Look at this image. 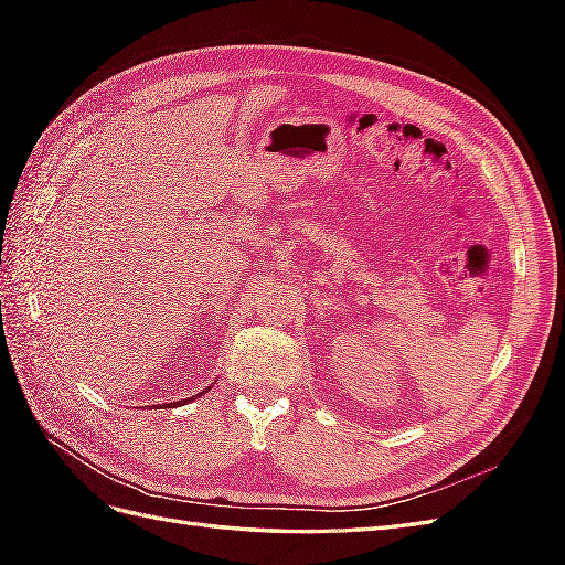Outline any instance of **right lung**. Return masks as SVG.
<instances>
[{
	"label": "right lung",
	"instance_id": "add662e5",
	"mask_svg": "<svg viewBox=\"0 0 565 565\" xmlns=\"http://www.w3.org/2000/svg\"><path fill=\"white\" fill-rule=\"evenodd\" d=\"M198 396H202V393H198ZM198 396H193V398H198ZM193 398H191V401H193ZM191 401H179V403H174V405L179 407V405H183V403H191ZM169 405H172V403H169ZM169 405H162V407H169ZM158 409H160V405H158Z\"/></svg>",
	"mask_w": 565,
	"mask_h": 565
}]
</instances>
